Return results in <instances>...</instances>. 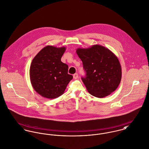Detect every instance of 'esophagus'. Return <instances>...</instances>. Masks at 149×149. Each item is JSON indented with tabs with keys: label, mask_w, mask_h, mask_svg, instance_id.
Returning <instances> with one entry per match:
<instances>
[{
	"label": "esophagus",
	"mask_w": 149,
	"mask_h": 149,
	"mask_svg": "<svg viewBox=\"0 0 149 149\" xmlns=\"http://www.w3.org/2000/svg\"><path fill=\"white\" fill-rule=\"evenodd\" d=\"M78 77H79V75H78L77 73H75V74H73V78L74 79H77Z\"/></svg>",
	"instance_id": "obj_1"
}]
</instances>
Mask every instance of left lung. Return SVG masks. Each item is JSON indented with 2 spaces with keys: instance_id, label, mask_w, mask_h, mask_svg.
Returning <instances> with one entry per match:
<instances>
[{
  "instance_id": "obj_1",
  "label": "left lung",
  "mask_w": 149,
  "mask_h": 149,
  "mask_svg": "<svg viewBox=\"0 0 149 149\" xmlns=\"http://www.w3.org/2000/svg\"><path fill=\"white\" fill-rule=\"evenodd\" d=\"M76 53L86 72V77L81 79L91 95L104 98L116 91L121 80L122 69L115 54L98 44L79 48Z\"/></svg>"
}]
</instances>
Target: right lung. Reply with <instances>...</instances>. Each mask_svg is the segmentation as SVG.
<instances>
[{
  "mask_svg": "<svg viewBox=\"0 0 149 149\" xmlns=\"http://www.w3.org/2000/svg\"><path fill=\"white\" fill-rule=\"evenodd\" d=\"M65 47L47 45L33 58L29 69L30 81L33 89L42 97L54 99L63 95L73 76L68 66L61 61Z\"/></svg>",
  "mask_w": 149,
  "mask_h": 149,
  "instance_id": "1",
  "label": "right lung"
}]
</instances>
